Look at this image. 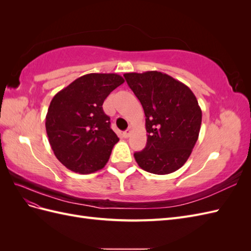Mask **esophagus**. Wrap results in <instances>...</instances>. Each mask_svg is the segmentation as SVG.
<instances>
[{"instance_id": "1", "label": "esophagus", "mask_w": 251, "mask_h": 251, "mask_svg": "<svg viewBox=\"0 0 251 251\" xmlns=\"http://www.w3.org/2000/svg\"><path fill=\"white\" fill-rule=\"evenodd\" d=\"M131 132H132V128H131V127H128L127 130H126V131H125V132H124V134H123V135H124V137H125V138H127L128 136L131 135Z\"/></svg>"}]
</instances>
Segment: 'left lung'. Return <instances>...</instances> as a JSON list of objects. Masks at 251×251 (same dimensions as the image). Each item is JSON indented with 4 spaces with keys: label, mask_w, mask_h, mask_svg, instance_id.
I'll list each match as a JSON object with an SVG mask.
<instances>
[{
    "label": "left lung",
    "mask_w": 251,
    "mask_h": 251,
    "mask_svg": "<svg viewBox=\"0 0 251 251\" xmlns=\"http://www.w3.org/2000/svg\"><path fill=\"white\" fill-rule=\"evenodd\" d=\"M124 76L146 115L147 146L134 154L136 162L151 174L176 172L187 161L199 137L202 111L195 94L183 82L162 72H133Z\"/></svg>",
    "instance_id": "left-lung-1"
}]
</instances>
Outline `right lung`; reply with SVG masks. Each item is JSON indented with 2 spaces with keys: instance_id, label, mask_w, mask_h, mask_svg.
<instances>
[{
  "instance_id": "right-lung-1",
  "label": "right lung",
  "mask_w": 251,
  "mask_h": 251,
  "mask_svg": "<svg viewBox=\"0 0 251 251\" xmlns=\"http://www.w3.org/2000/svg\"><path fill=\"white\" fill-rule=\"evenodd\" d=\"M125 79L116 73H90L54 95L46 115V132L55 157L79 174L101 170L119 141L102 110L105 98Z\"/></svg>"
}]
</instances>
